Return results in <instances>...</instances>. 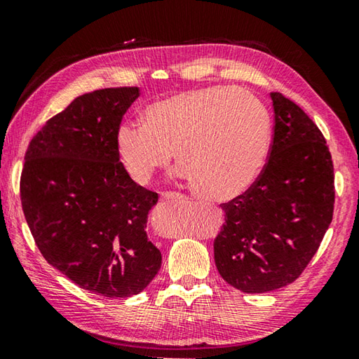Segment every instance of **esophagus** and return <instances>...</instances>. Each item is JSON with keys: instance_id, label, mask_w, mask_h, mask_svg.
Listing matches in <instances>:
<instances>
[{"instance_id": "34e87169", "label": "esophagus", "mask_w": 359, "mask_h": 359, "mask_svg": "<svg viewBox=\"0 0 359 359\" xmlns=\"http://www.w3.org/2000/svg\"><path fill=\"white\" fill-rule=\"evenodd\" d=\"M161 199L163 201H174V199H184V196L179 193H174V191H165V193H161Z\"/></svg>"}]
</instances>
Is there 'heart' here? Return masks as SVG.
Listing matches in <instances>:
<instances>
[{"instance_id":"obj_1","label":"heart","mask_w":359,"mask_h":359,"mask_svg":"<svg viewBox=\"0 0 359 359\" xmlns=\"http://www.w3.org/2000/svg\"><path fill=\"white\" fill-rule=\"evenodd\" d=\"M141 119L116 133L117 157L136 184L151 182L174 152L199 198L229 201L256 184L269 160L271 117L246 89L182 90L149 103Z\"/></svg>"}]
</instances>
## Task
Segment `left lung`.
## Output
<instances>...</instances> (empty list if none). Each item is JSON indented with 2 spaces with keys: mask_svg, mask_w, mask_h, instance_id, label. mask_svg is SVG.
Listing matches in <instances>:
<instances>
[{
  "mask_svg": "<svg viewBox=\"0 0 359 359\" xmlns=\"http://www.w3.org/2000/svg\"><path fill=\"white\" fill-rule=\"evenodd\" d=\"M275 133L260 177L221 207L215 264L246 293L281 289L314 257L333 219V160L323 135L297 103L271 93Z\"/></svg>",
  "mask_w": 359,
  "mask_h": 359,
  "instance_id": "8db88e82",
  "label": "left lung"
}]
</instances>
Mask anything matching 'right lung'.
Wrapping results in <instances>:
<instances>
[{"label":"right lung","instance_id":"obj_1","mask_svg":"<svg viewBox=\"0 0 359 359\" xmlns=\"http://www.w3.org/2000/svg\"><path fill=\"white\" fill-rule=\"evenodd\" d=\"M138 88L83 94L31 140L22 208L42 256L81 289L108 298L144 290L161 266L146 232L158 194L132 180L116 152Z\"/></svg>","mask_w":359,"mask_h":359}]
</instances>
